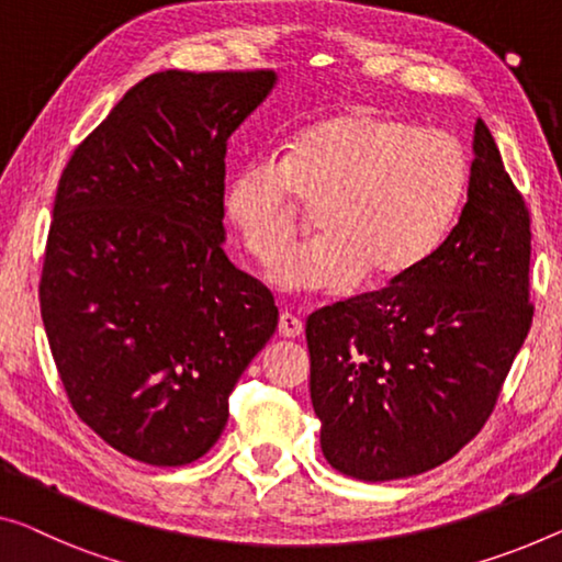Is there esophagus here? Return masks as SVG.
Returning a JSON list of instances; mask_svg holds the SVG:
<instances>
[{"mask_svg":"<svg viewBox=\"0 0 562 562\" xmlns=\"http://www.w3.org/2000/svg\"><path fill=\"white\" fill-rule=\"evenodd\" d=\"M278 330H280L282 338H300V335H303V330H305V325H303V321H300V317H295L292 313H282L280 323H278Z\"/></svg>","mask_w":562,"mask_h":562,"instance_id":"34e87169","label":"esophagus"}]
</instances>
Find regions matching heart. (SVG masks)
<instances>
[{"mask_svg": "<svg viewBox=\"0 0 562 562\" xmlns=\"http://www.w3.org/2000/svg\"><path fill=\"white\" fill-rule=\"evenodd\" d=\"M469 164L449 133L350 108L307 125L274 158L229 176L224 214L241 247L272 265L314 212L322 237L272 270L290 292H346L412 274L447 237L467 194Z\"/></svg>", "mask_w": 562, "mask_h": 562, "instance_id": "obj_1", "label": "heart"}]
</instances>
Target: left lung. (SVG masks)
<instances>
[{"mask_svg":"<svg viewBox=\"0 0 562 562\" xmlns=\"http://www.w3.org/2000/svg\"><path fill=\"white\" fill-rule=\"evenodd\" d=\"M530 239L525 199L476 121L467 201L437 252L307 317L310 398L333 469L404 480L482 431L532 325Z\"/></svg>","mask_w":562,"mask_h":562,"instance_id":"8db88e82","label":"left lung"}]
</instances>
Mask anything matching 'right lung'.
<instances>
[{
  "label": "right lung",
  "mask_w": 562,
  "mask_h": 562,
  "mask_svg": "<svg viewBox=\"0 0 562 562\" xmlns=\"http://www.w3.org/2000/svg\"><path fill=\"white\" fill-rule=\"evenodd\" d=\"M272 86V70L148 75L57 183L40 278L49 350L80 422L136 462L204 457L278 328L272 292L222 249L227 140Z\"/></svg>",
  "instance_id": "add662e5"
}]
</instances>
